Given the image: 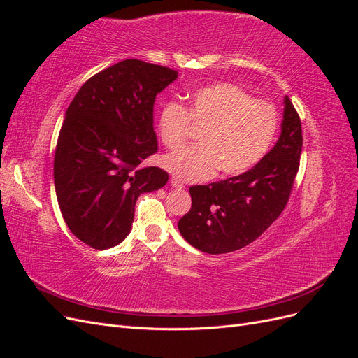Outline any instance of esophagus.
<instances>
[{"mask_svg": "<svg viewBox=\"0 0 358 358\" xmlns=\"http://www.w3.org/2000/svg\"><path fill=\"white\" fill-rule=\"evenodd\" d=\"M170 185L173 187V188H183V187H185V185H183V182H180L179 179H176V178H171L170 179Z\"/></svg>", "mask_w": 358, "mask_h": 358, "instance_id": "obj_1", "label": "esophagus"}]
</instances>
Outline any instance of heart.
<instances>
[{
  "label": "heart",
  "instance_id": "heart-1",
  "mask_svg": "<svg viewBox=\"0 0 358 358\" xmlns=\"http://www.w3.org/2000/svg\"><path fill=\"white\" fill-rule=\"evenodd\" d=\"M191 122L203 128L200 143L162 158L173 176L187 182L212 178L221 169L237 176L257 166L272 148L279 127L276 107L234 83H212L191 94L188 109L170 101L158 117L159 138L169 149L180 148Z\"/></svg>",
  "mask_w": 358,
  "mask_h": 358
}]
</instances>
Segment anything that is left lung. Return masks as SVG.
<instances>
[{"instance_id":"8db88e82","label":"left lung","mask_w":358,"mask_h":358,"mask_svg":"<svg viewBox=\"0 0 358 358\" xmlns=\"http://www.w3.org/2000/svg\"><path fill=\"white\" fill-rule=\"evenodd\" d=\"M273 149L239 176L189 188L191 209L178 222L189 245L208 254L237 251L258 239L282 213L300 166L301 122L291 100Z\"/></svg>"}]
</instances>
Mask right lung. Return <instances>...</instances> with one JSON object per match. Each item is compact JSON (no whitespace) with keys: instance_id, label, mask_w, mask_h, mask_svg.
I'll return each mask as SVG.
<instances>
[{"instance_id":"right-lung-1","label":"right lung","mask_w":358,"mask_h":358,"mask_svg":"<svg viewBox=\"0 0 358 358\" xmlns=\"http://www.w3.org/2000/svg\"><path fill=\"white\" fill-rule=\"evenodd\" d=\"M178 71L125 59L94 74L66 112L53 159L62 218L94 249L121 243L131 230L140 194L169 180L159 167H140L158 150L154 103Z\"/></svg>"}]
</instances>
